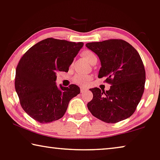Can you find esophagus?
<instances>
[{
  "instance_id": "1",
  "label": "esophagus",
  "mask_w": 160,
  "mask_h": 160,
  "mask_svg": "<svg viewBox=\"0 0 160 160\" xmlns=\"http://www.w3.org/2000/svg\"><path fill=\"white\" fill-rule=\"evenodd\" d=\"M88 90V88L84 87H80V91L81 92H85Z\"/></svg>"
}]
</instances>
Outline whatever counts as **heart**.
Here are the masks:
<instances>
[{
	"label": "heart",
	"mask_w": 160,
	"mask_h": 160,
	"mask_svg": "<svg viewBox=\"0 0 160 160\" xmlns=\"http://www.w3.org/2000/svg\"><path fill=\"white\" fill-rule=\"evenodd\" d=\"M81 55H82L86 60L90 63H93L94 62H97V56L93 52H92L90 49H85L81 52ZM91 79V77L88 75H85V74L82 73H78L74 76L72 78L73 82L76 83L77 85H83L87 84L88 81H90Z\"/></svg>",
	"instance_id": "1"
}]
</instances>
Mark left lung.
Masks as SVG:
<instances>
[{
	"instance_id": "left-lung-1",
	"label": "left lung",
	"mask_w": 160,
	"mask_h": 160,
	"mask_svg": "<svg viewBox=\"0 0 160 160\" xmlns=\"http://www.w3.org/2000/svg\"><path fill=\"white\" fill-rule=\"evenodd\" d=\"M98 56L101 63L98 78H106L110 90L90 89L92 99L88 108L92 116L114 123L134 113L144 93L146 72L139 54L127 42L111 39L85 44Z\"/></svg>"
}]
</instances>
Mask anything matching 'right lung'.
<instances>
[{
  "label": "right lung",
  "mask_w": 160,
  "mask_h": 160,
  "mask_svg": "<svg viewBox=\"0 0 160 160\" xmlns=\"http://www.w3.org/2000/svg\"><path fill=\"white\" fill-rule=\"evenodd\" d=\"M83 46L82 42L47 38L26 52L16 67L15 89L22 108L41 123L61 118L69 102L80 92L78 85L58 88L57 73L69 67Z\"/></svg>",
  "instance_id": "1"
}]
</instances>
